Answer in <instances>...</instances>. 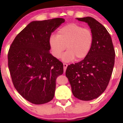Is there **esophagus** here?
Masks as SVG:
<instances>
[{
	"instance_id": "1",
	"label": "esophagus",
	"mask_w": 123,
	"mask_h": 123,
	"mask_svg": "<svg viewBox=\"0 0 123 123\" xmlns=\"http://www.w3.org/2000/svg\"><path fill=\"white\" fill-rule=\"evenodd\" d=\"M68 65L66 63H63V68H64V73L66 72V70L67 69V67Z\"/></svg>"
}]
</instances>
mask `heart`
I'll return each mask as SVG.
<instances>
[{"label": "heart", "mask_w": 123, "mask_h": 123, "mask_svg": "<svg viewBox=\"0 0 123 123\" xmlns=\"http://www.w3.org/2000/svg\"><path fill=\"white\" fill-rule=\"evenodd\" d=\"M93 42V34L90 29L80 25L71 23L59 29L57 36L52 35L49 43L52 54L56 59L62 56L64 61L69 62L75 58L76 61L85 59L89 53Z\"/></svg>", "instance_id": "obj_1"}]
</instances>
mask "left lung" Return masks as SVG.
Masks as SVG:
<instances>
[{"label":"left lung","mask_w":123,"mask_h":123,"mask_svg":"<svg viewBox=\"0 0 123 123\" xmlns=\"http://www.w3.org/2000/svg\"><path fill=\"white\" fill-rule=\"evenodd\" d=\"M87 23L93 42L88 55L81 61L67 67L66 75L74 96L89 101L97 98L109 84L115 59L112 38L105 27L91 17L76 18Z\"/></svg>","instance_id":"left-lung-1"}]
</instances>
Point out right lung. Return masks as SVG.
Returning a JSON list of instances; mask_svg holds the SVG:
<instances>
[{
    "instance_id": "right-lung-1",
    "label": "right lung",
    "mask_w": 123,
    "mask_h": 123,
    "mask_svg": "<svg viewBox=\"0 0 123 123\" xmlns=\"http://www.w3.org/2000/svg\"><path fill=\"white\" fill-rule=\"evenodd\" d=\"M64 21L61 18L32 21L17 35L10 48L8 66L12 82L18 92L32 104L51 101L57 77L63 73V64L50 53L49 41Z\"/></svg>"
}]
</instances>
